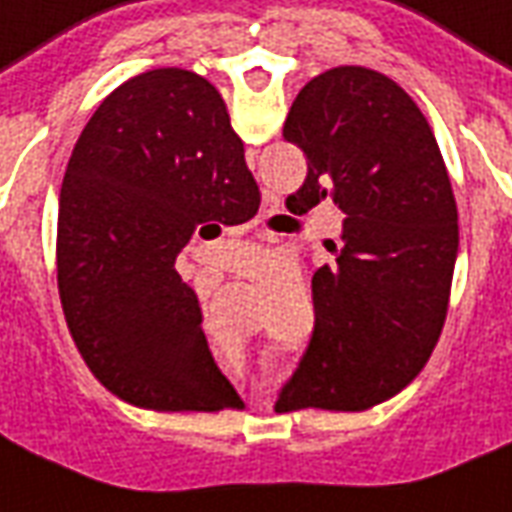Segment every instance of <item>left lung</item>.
<instances>
[{
	"instance_id": "8db88e82",
	"label": "left lung",
	"mask_w": 512,
	"mask_h": 512,
	"mask_svg": "<svg viewBox=\"0 0 512 512\" xmlns=\"http://www.w3.org/2000/svg\"><path fill=\"white\" fill-rule=\"evenodd\" d=\"M284 137L308 159L286 206L344 212L333 267L311 278L314 333L278 405L366 411L427 364L447 317L458 206L430 123L380 71L339 65L314 76Z\"/></svg>"
}]
</instances>
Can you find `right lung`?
<instances>
[{"instance_id": "obj_1", "label": "right lung", "mask_w": 512, "mask_h": 512, "mask_svg": "<svg viewBox=\"0 0 512 512\" xmlns=\"http://www.w3.org/2000/svg\"><path fill=\"white\" fill-rule=\"evenodd\" d=\"M262 192L212 82L184 68L126 79L93 112L65 168L57 286L90 372L154 411L242 400L212 361L176 256L201 228L239 226Z\"/></svg>"}]
</instances>
